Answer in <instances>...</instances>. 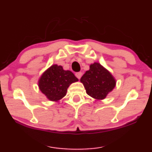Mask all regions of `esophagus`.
Returning a JSON list of instances; mask_svg holds the SVG:
<instances>
[{"label": "esophagus", "instance_id": "esophagus-1", "mask_svg": "<svg viewBox=\"0 0 152 152\" xmlns=\"http://www.w3.org/2000/svg\"><path fill=\"white\" fill-rule=\"evenodd\" d=\"M75 75L77 78L80 79L81 78V76H82V72H77V73H76Z\"/></svg>", "mask_w": 152, "mask_h": 152}]
</instances>
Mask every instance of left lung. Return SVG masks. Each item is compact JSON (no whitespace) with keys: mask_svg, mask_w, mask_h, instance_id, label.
I'll return each mask as SVG.
<instances>
[{"mask_svg":"<svg viewBox=\"0 0 152 152\" xmlns=\"http://www.w3.org/2000/svg\"><path fill=\"white\" fill-rule=\"evenodd\" d=\"M80 82L87 94L98 100L104 99L116 85L112 74L98 63L91 64L89 70L81 77Z\"/></svg>","mask_w":152,"mask_h":152,"instance_id":"8db88e82","label":"left lung"}]
</instances>
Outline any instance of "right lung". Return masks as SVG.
<instances>
[{"instance_id": "add662e5", "label": "right lung", "mask_w": 152, "mask_h": 152, "mask_svg": "<svg viewBox=\"0 0 152 152\" xmlns=\"http://www.w3.org/2000/svg\"><path fill=\"white\" fill-rule=\"evenodd\" d=\"M78 80L71 71H65L62 66L54 65L42 74L38 86L49 100L58 101L66 95L69 85Z\"/></svg>"}]
</instances>
